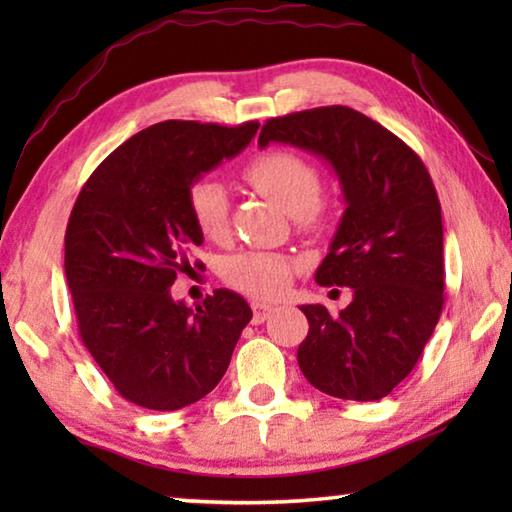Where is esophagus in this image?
I'll return each instance as SVG.
<instances>
[{"label": "esophagus", "instance_id": "34e87169", "mask_svg": "<svg viewBox=\"0 0 512 512\" xmlns=\"http://www.w3.org/2000/svg\"><path fill=\"white\" fill-rule=\"evenodd\" d=\"M253 318H255V323H264V320L273 314V305H268V302H259V300H255L253 305Z\"/></svg>", "mask_w": 512, "mask_h": 512}]
</instances>
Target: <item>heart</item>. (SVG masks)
<instances>
[{
	"label": "heart",
	"mask_w": 512,
	"mask_h": 512,
	"mask_svg": "<svg viewBox=\"0 0 512 512\" xmlns=\"http://www.w3.org/2000/svg\"><path fill=\"white\" fill-rule=\"evenodd\" d=\"M244 178L268 201L296 216L302 225H314L325 214L320 203V176L309 160L291 151H268L250 160ZM189 214L207 239H223L230 223L228 189L219 180L201 178L187 192ZM296 262L266 250H244L225 259L223 280L255 298H271L287 289Z\"/></svg>",
	"instance_id": "b5f03b06"
}]
</instances>
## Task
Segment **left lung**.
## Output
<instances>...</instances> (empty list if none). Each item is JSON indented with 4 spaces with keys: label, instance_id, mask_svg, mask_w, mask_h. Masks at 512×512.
Returning <instances> with one entry per match:
<instances>
[{
    "label": "left lung",
    "instance_id": "8db88e82",
    "mask_svg": "<svg viewBox=\"0 0 512 512\" xmlns=\"http://www.w3.org/2000/svg\"><path fill=\"white\" fill-rule=\"evenodd\" d=\"M280 142L323 158L345 212L316 271L323 287H350L332 316L302 305L309 334L302 375L320 393L375 402L415 368L443 311V216L422 160L400 137L348 106L268 119L259 146Z\"/></svg>",
    "mask_w": 512,
    "mask_h": 512
}]
</instances>
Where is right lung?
<instances>
[{"instance_id": "1", "label": "right lung", "mask_w": 512, "mask_h": 512, "mask_svg": "<svg viewBox=\"0 0 512 512\" xmlns=\"http://www.w3.org/2000/svg\"><path fill=\"white\" fill-rule=\"evenodd\" d=\"M257 128L149 126L112 151L76 198L65 275L79 334L117 393L142 409L178 411L214 391L253 318L235 291L187 307L169 289L203 244L189 187L244 151Z\"/></svg>"}]
</instances>
